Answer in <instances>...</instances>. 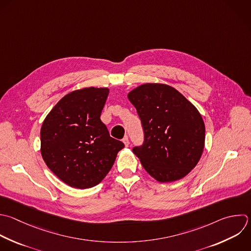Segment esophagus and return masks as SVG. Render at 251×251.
<instances>
[{"label":"esophagus","mask_w":251,"mask_h":251,"mask_svg":"<svg viewBox=\"0 0 251 251\" xmlns=\"http://www.w3.org/2000/svg\"><path fill=\"white\" fill-rule=\"evenodd\" d=\"M123 142L125 143V146H126V147H128L129 141H128V137H127V136H125V137L123 138Z\"/></svg>","instance_id":"1"}]
</instances>
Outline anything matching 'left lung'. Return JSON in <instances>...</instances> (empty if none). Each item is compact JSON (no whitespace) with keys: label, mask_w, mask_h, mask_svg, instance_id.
<instances>
[{"label":"left lung","mask_w":251,"mask_h":251,"mask_svg":"<svg viewBox=\"0 0 251 251\" xmlns=\"http://www.w3.org/2000/svg\"><path fill=\"white\" fill-rule=\"evenodd\" d=\"M140 118L144 142L133 147L145 171L160 182L185 176L198 163L205 125L198 110L176 89L145 83L127 94Z\"/></svg>","instance_id":"obj_1"}]
</instances>
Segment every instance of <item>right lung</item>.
<instances>
[{
  "instance_id": "1",
  "label": "right lung",
  "mask_w": 251,
  "mask_h": 251,
  "mask_svg": "<svg viewBox=\"0 0 251 251\" xmlns=\"http://www.w3.org/2000/svg\"><path fill=\"white\" fill-rule=\"evenodd\" d=\"M108 95V88L75 90L55 105L41 126L43 160L72 187L85 189L100 183L125 147L100 120Z\"/></svg>"
}]
</instances>
